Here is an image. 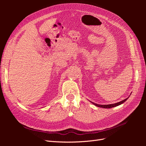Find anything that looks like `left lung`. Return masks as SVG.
<instances>
[{
	"label": "left lung",
	"instance_id": "left-lung-1",
	"mask_svg": "<svg viewBox=\"0 0 146 146\" xmlns=\"http://www.w3.org/2000/svg\"><path fill=\"white\" fill-rule=\"evenodd\" d=\"M129 98L123 100L121 102H117V103H116V104H108V105H100V104H95V103H93L92 102H91L92 104H93L94 105H95L96 106H97V107H100V108H113V107H117V106L118 105H120L121 104H122L123 103H124L125 102L129 99Z\"/></svg>",
	"mask_w": 146,
	"mask_h": 146
}]
</instances>
